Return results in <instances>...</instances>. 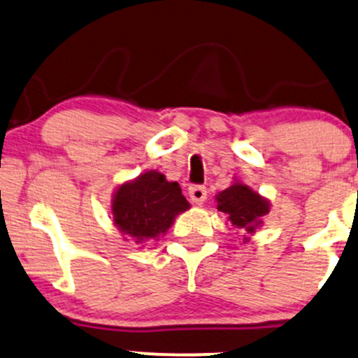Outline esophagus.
Segmentation results:
<instances>
[{
    "label": "esophagus",
    "mask_w": 358,
    "mask_h": 358,
    "mask_svg": "<svg viewBox=\"0 0 358 358\" xmlns=\"http://www.w3.org/2000/svg\"><path fill=\"white\" fill-rule=\"evenodd\" d=\"M188 194H190V199L192 202L195 203H203L206 202L207 199V188L203 185H192L190 188H188Z\"/></svg>",
    "instance_id": "34e87169"
}]
</instances>
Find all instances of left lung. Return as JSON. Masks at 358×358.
I'll return each instance as SVG.
<instances>
[{
	"mask_svg": "<svg viewBox=\"0 0 358 358\" xmlns=\"http://www.w3.org/2000/svg\"><path fill=\"white\" fill-rule=\"evenodd\" d=\"M215 200L217 210L227 215V221L248 234H253L255 229L262 226V219L270 212L268 200L241 182H234L227 187L215 195ZM245 241H248V238H245Z\"/></svg>",
	"mask_w": 358,
	"mask_h": 358,
	"instance_id": "left-lung-1",
	"label": "left lung"
}]
</instances>
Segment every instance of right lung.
Here are the masks:
<instances>
[{
    "instance_id": "add662e5",
    "label": "right lung",
    "mask_w": 358,
    "mask_h": 358,
    "mask_svg": "<svg viewBox=\"0 0 358 358\" xmlns=\"http://www.w3.org/2000/svg\"><path fill=\"white\" fill-rule=\"evenodd\" d=\"M188 209L190 203L178 183L168 182L156 170L122 183L112 199L113 224L136 243L159 238L170 229L176 215Z\"/></svg>"
}]
</instances>
